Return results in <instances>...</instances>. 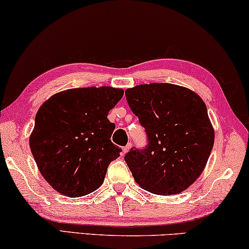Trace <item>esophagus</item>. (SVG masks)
<instances>
[{
    "mask_svg": "<svg viewBox=\"0 0 249 249\" xmlns=\"http://www.w3.org/2000/svg\"><path fill=\"white\" fill-rule=\"evenodd\" d=\"M131 147H132L131 144H127L126 146H124L123 149H122V155H125V154L127 153V152L129 151V149H131Z\"/></svg>",
    "mask_w": 249,
    "mask_h": 249,
    "instance_id": "34e87169",
    "label": "esophagus"
}]
</instances>
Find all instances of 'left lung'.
Returning a JSON list of instances; mask_svg holds the SVG:
<instances>
[{
    "label": "left lung",
    "instance_id": "1",
    "mask_svg": "<svg viewBox=\"0 0 249 249\" xmlns=\"http://www.w3.org/2000/svg\"><path fill=\"white\" fill-rule=\"evenodd\" d=\"M125 95L148 137L146 148L125 155L134 179L153 194H179L202 174L214 145L206 105L195 92L169 83L137 85Z\"/></svg>",
    "mask_w": 249,
    "mask_h": 249
}]
</instances>
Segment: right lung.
Wrapping results in <instances>:
<instances>
[{
    "mask_svg": "<svg viewBox=\"0 0 249 249\" xmlns=\"http://www.w3.org/2000/svg\"><path fill=\"white\" fill-rule=\"evenodd\" d=\"M124 90L110 86L71 89L54 94L38 108L30 147L38 171L68 197L90 194L103 184L121 148L107 118Z\"/></svg>",
    "mask_w": 249,
    "mask_h": 249,
    "instance_id": "add662e5",
    "label": "right lung"
}]
</instances>
